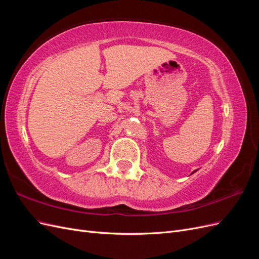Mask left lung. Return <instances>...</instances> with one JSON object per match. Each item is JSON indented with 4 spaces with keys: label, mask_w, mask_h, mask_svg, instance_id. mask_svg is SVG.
<instances>
[{
    "label": "left lung",
    "mask_w": 259,
    "mask_h": 259,
    "mask_svg": "<svg viewBox=\"0 0 259 259\" xmlns=\"http://www.w3.org/2000/svg\"><path fill=\"white\" fill-rule=\"evenodd\" d=\"M194 171H195V170H194ZM194 171H193V173H194ZM193 173H192V174H193Z\"/></svg>",
    "instance_id": "8db88e82"
}]
</instances>
